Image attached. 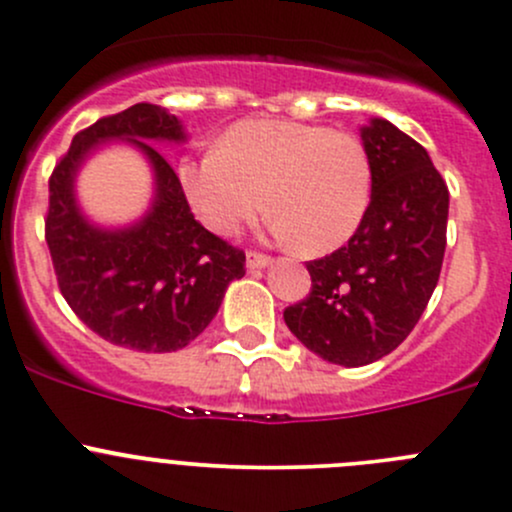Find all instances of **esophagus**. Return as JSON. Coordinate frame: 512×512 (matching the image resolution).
<instances>
[{
  "mask_svg": "<svg viewBox=\"0 0 512 512\" xmlns=\"http://www.w3.org/2000/svg\"><path fill=\"white\" fill-rule=\"evenodd\" d=\"M272 262V257L262 255V252H247V270H262Z\"/></svg>",
  "mask_w": 512,
  "mask_h": 512,
  "instance_id": "34e87169",
  "label": "esophagus"
}]
</instances>
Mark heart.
<instances>
[{
	"instance_id": "heart-1",
	"label": "heart",
	"mask_w": 512,
	"mask_h": 512,
	"mask_svg": "<svg viewBox=\"0 0 512 512\" xmlns=\"http://www.w3.org/2000/svg\"><path fill=\"white\" fill-rule=\"evenodd\" d=\"M179 181L193 213L225 238L265 211L267 196L274 233L309 255L346 245L373 198V166L358 137L292 120L238 122L218 152L181 161Z\"/></svg>"
}]
</instances>
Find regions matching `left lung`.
<instances>
[{"label": "left lung", "instance_id": "8db88e82", "mask_svg": "<svg viewBox=\"0 0 512 512\" xmlns=\"http://www.w3.org/2000/svg\"><path fill=\"white\" fill-rule=\"evenodd\" d=\"M373 198L358 233L306 265L309 297L284 309L289 331L328 363L358 368L392 353L439 282L449 188L427 149L383 117L360 127Z\"/></svg>", "mask_w": 512, "mask_h": 512}]
</instances>
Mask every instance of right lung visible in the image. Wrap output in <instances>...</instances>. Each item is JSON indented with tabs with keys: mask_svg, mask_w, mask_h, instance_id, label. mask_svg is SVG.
<instances>
[{
	"mask_svg": "<svg viewBox=\"0 0 512 512\" xmlns=\"http://www.w3.org/2000/svg\"><path fill=\"white\" fill-rule=\"evenodd\" d=\"M125 138L155 171V201L127 229L90 224L74 201V176L100 143ZM179 117L137 102L73 137L48 181L46 242L63 299L85 326L115 346L171 353L218 314L225 289L245 274V252L208 233L171 164L149 142H184Z\"/></svg>",
	"mask_w": 512,
	"mask_h": 512,
	"instance_id": "obj_1",
	"label": "right lung"
}]
</instances>
